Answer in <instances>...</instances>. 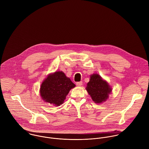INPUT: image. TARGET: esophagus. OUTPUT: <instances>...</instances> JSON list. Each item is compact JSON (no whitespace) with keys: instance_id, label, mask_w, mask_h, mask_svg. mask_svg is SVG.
I'll return each instance as SVG.
<instances>
[{"instance_id":"34e87169","label":"esophagus","mask_w":149,"mask_h":149,"mask_svg":"<svg viewBox=\"0 0 149 149\" xmlns=\"http://www.w3.org/2000/svg\"><path fill=\"white\" fill-rule=\"evenodd\" d=\"M76 85L77 86H81L83 85V82L82 81H79V82H77L76 83Z\"/></svg>"}]
</instances>
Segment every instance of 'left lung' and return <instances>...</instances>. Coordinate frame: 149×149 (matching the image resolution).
<instances>
[{"label": "left lung", "mask_w": 149, "mask_h": 149, "mask_svg": "<svg viewBox=\"0 0 149 149\" xmlns=\"http://www.w3.org/2000/svg\"><path fill=\"white\" fill-rule=\"evenodd\" d=\"M85 89L95 103H102L106 101L109 94L112 92L110 85L98 74L91 75Z\"/></svg>", "instance_id": "left-lung-1"}]
</instances>
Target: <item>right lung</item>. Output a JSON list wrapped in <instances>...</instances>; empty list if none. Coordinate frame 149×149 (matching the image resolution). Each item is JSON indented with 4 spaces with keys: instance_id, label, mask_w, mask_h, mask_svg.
Wrapping results in <instances>:
<instances>
[{
    "instance_id": "add662e5",
    "label": "right lung",
    "mask_w": 149,
    "mask_h": 149,
    "mask_svg": "<svg viewBox=\"0 0 149 149\" xmlns=\"http://www.w3.org/2000/svg\"><path fill=\"white\" fill-rule=\"evenodd\" d=\"M75 86L63 72L57 71L49 74L43 81L40 92L43 101L59 106L64 103L70 90Z\"/></svg>"
}]
</instances>
